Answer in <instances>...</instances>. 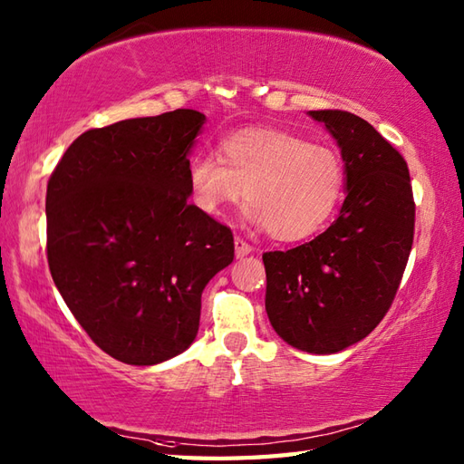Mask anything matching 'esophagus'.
Instances as JSON below:
<instances>
[{"label": "esophagus", "mask_w": 464, "mask_h": 464, "mask_svg": "<svg viewBox=\"0 0 464 464\" xmlns=\"http://www.w3.org/2000/svg\"><path fill=\"white\" fill-rule=\"evenodd\" d=\"M251 251H253V247L247 241H243L241 237H235V255H237V259L247 257Z\"/></svg>", "instance_id": "1"}]
</instances>
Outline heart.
Masks as SVG:
<instances>
[{"label":"heart","mask_w":464,"mask_h":464,"mask_svg":"<svg viewBox=\"0 0 464 464\" xmlns=\"http://www.w3.org/2000/svg\"><path fill=\"white\" fill-rule=\"evenodd\" d=\"M219 151L221 160L203 153L187 165L191 197L207 215L219 217L247 197L255 225L279 241H299L317 233L343 199L341 153L299 133L241 130L227 135Z\"/></svg>","instance_id":"1"}]
</instances>
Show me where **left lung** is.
Masks as SVG:
<instances>
[{
  "label": "left lung",
  "instance_id": "left-lung-1",
  "mask_svg": "<svg viewBox=\"0 0 464 464\" xmlns=\"http://www.w3.org/2000/svg\"><path fill=\"white\" fill-rule=\"evenodd\" d=\"M341 147L347 197L327 231L263 255L265 309L291 347L339 353L377 327L405 273L415 201L407 161L371 123L339 110L309 111Z\"/></svg>",
  "mask_w": 464,
  "mask_h": 464
}]
</instances>
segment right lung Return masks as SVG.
<instances>
[{
    "label": "right lung",
    "instance_id": "1",
    "mask_svg": "<svg viewBox=\"0 0 464 464\" xmlns=\"http://www.w3.org/2000/svg\"><path fill=\"white\" fill-rule=\"evenodd\" d=\"M205 115L175 110L82 133L47 183V263L92 341L157 364L195 341L201 293L235 257L227 225L189 203Z\"/></svg>",
    "mask_w": 464,
    "mask_h": 464
}]
</instances>
